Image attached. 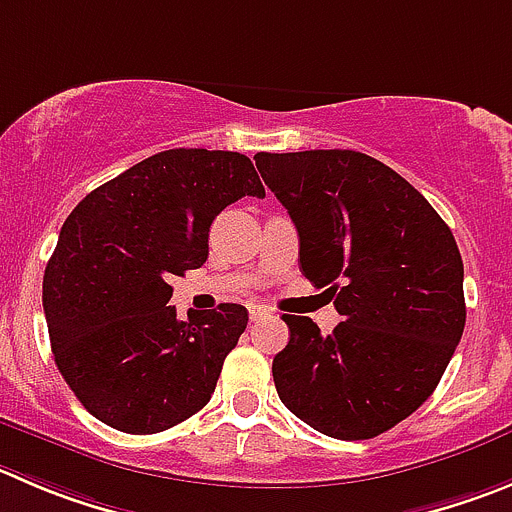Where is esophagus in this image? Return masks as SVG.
<instances>
[{
  "mask_svg": "<svg viewBox=\"0 0 512 512\" xmlns=\"http://www.w3.org/2000/svg\"><path fill=\"white\" fill-rule=\"evenodd\" d=\"M248 314H251V321H261V319H269V316H274V311L266 309L264 304H253L251 309H248Z\"/></svg>",
  "mask_w": 512,
  "mask_h": 512,
  "instance_id": "esophagus-1",
  "label": "esophagus"
}]
</instances>
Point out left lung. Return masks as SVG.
Segmentation results:
<instances>
[{"mask_svg":"<svg viewBox=\"0 0 512 512\" xmlns=\"http://www.w3.org/2000/svg\"><path fill=\"white\" fill-rule=\"evenodd\" d=\"M253 160L299 231L301 274L342 314L326 337L284 314L276 392L321 435H382L435 392L465 329L455 236L417 188L357 150Z\"/></svg>","mask_w":512,"mask_h":512,"instance_id":"left-lung-1","label":"left lung"}]
</instances>
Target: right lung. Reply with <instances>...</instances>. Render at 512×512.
Wrapping results in <instances>:
<instances>
[{
    "label": "right lung",
    "mask_w": 512,
    "mask_h": 512,
    "mask_svg": "<svg viewBox=\"0 0 512 512\" xmlns=\"http://www.w3.org/2000/svg\"><path fill=\"white\" fill-rule=\"evenodd\" d=\"M266 191L231 150L175 148L87 193L45 269L55 364L82 407L130 435H153L208 405L248 324L241 304L175 316L170 276L208 259L218 213Z\"/></svg>",
    "instance_id": "add662e5"
}]
</instances>
